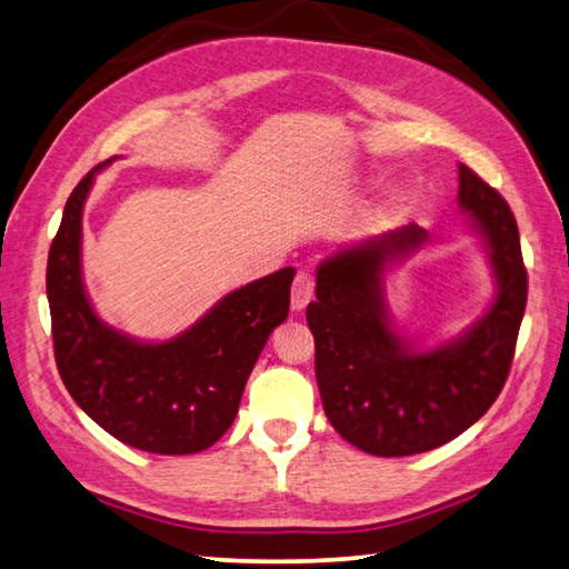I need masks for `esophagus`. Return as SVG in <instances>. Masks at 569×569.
<instances>
[{
    "label": "esophagus",
    "instance_id": "1",
    "mask_svg": "<svg viewBox=\"0 0 569 569\" xmlns=\"http://www.w3.org/2000/svg\"><path fill=\"white\" fill-rule=\"evenodd\" d=\"M315 297V274L302 270L295 277L292 284V309L295 312H302V309L312 302Z\"/></svg>",
    "mask_w": 569,
    "mask_h": 569
}]
</instances>
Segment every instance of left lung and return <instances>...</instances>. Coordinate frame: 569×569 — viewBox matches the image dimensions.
<instances>
[{
	"label": "left lung",
	"instance_id": "8db88e82",
	"mask_svg": "<svg viewBox=\"0 0 569 569\" xmlns=\"http://www.w3.org/2000/svg\"><path fill=\"white\" fill-rule=\"evenodd\" d=\"M458 202L490 248L498 297L456 341L416 351L393 335L381 274L389 257L428 242L418 224L331 254L319 264L317 302L307 307L325 413L359 451L383 458L426 453L453 441L506 386L528 302L518 222L496 188L460 163Z\"/></svg>",
	"mask_w": 569,
	"mask_h": 569
}]
</instances>
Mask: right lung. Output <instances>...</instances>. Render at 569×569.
Masks as SVG:
<instances>
[{"mask_svg":"<svg viewBox=\"0 0 569 569\" xmlns=\"http://www.w3.org/2000/svg\"><path fill=\"white\" fill-rule=\"evenodd\" d=\"M111 160L79 180L51 242L53 359L71 399L121 443L160 456L206 451L232 426L257 357L287 319L295 270L284 267L234 289L163 345L103 325L81 282V212L96 170Z\"/></svg>","mask_w":569,"mask_h":569,"instance_id":"right-lung-1","label":"right lung"}]
</instances>
